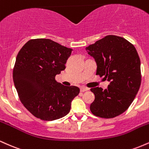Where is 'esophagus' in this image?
Here are the masks:
<instances>
[{
  "instance_id": "esophagus-1",
  "label": "esophagus",
  "mask_w": 149,
  "mask_h": 149,
  "mask_svg": "<svg viewBox=\"0 0 149 149\" xmlns=\"http://www.w3.org/2000/svg\"><path fill=\"white\" fill-rule=\"evenodd\" d=\"M88 90H89V89L87 88H85V87H81V88H80V92H86V91H88Z\"/></svg>"
}]
</instances>
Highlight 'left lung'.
I'll use <instances>...</instances> for the list:
<instances>
[{
	"instance_id": "obj_1",
	"label": "left lung",
	"mask_w": 149,
	"mask_h": 149,
	"mask_svg": "<svg viewBox=\"0 0 149 149\" xmlns=\"http://www.w3.org/2000/svg\"><path fill=\"white\" fill-rule=\"evenodd\" d=\"M95 59L96 75L109 81L107 89L92 88L95 100L90 111L95 116L112 118L125 111L141 85V62L134 46L126 39L109 35L86 47Z\"/></svg>"
}]
</instances>
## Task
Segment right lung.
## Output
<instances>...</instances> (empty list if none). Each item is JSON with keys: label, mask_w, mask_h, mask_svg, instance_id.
<instances>
[{"label": "right lung", "mask_w": 149, "mask_h": 149, "mask_svg": "<svg viewBox=\"0 0 149 149\" xmlns=\"http://www.w3.org/2000/svg\"><path fill=\"white\" fill-rule=\"evenodd\" d=\"M72 50L49 39L37 38L19 52L13 82L21 102L38 118L50 121L67 115L79 94L78 87L64 86L55 80Z\"/></svg>", "instance_id": "1"}]
</instances>
